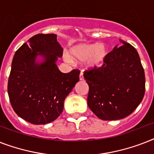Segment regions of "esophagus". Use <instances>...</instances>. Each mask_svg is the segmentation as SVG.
I'll list each match as a JSON object with an SVG mask.
<instances>
[{
	"label": "esophagus",
	"mask_w": 154,
	"mask_h": 154,
	"mask_svg": "<svg viewBox=\"0 0 154 154\" xmlns=\"http://www.w3.org/2000/svg\"><path fill=\"white\" fill-rule=\"evenodd\" d=\"M79 78H80V80H81V81H83V80H84V76H83V72H80Z\"/></svg>",
	"instance_id": "1"
}]
</instances>
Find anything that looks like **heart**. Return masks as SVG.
Masks as SVG:
<instances>
[{
    "mask_svg": "<svg viewBox=\"0 0 154 154\" xmlns=\"http://www.w3.org/2000/svg\"><path fill=\"white\" fill-rule=\"evenodd\" d=\"M109 54L107 46L104 44H80L71 48L69 57L77 61L85 60L88 68L100 67L105 62ZM65 60L69 61L70 58L65 56Z\"/></svg>",
    "mask_w": 154,
    "mask_h": 154,
    "instance_id": "heart-1",
    "label": "heart"
}]
</instances>
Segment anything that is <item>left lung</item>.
Wrapping results in <instances>:
<instances>
[{"instance_id":"1","label":"left lung","mask_w":154,"mask_h":154,"mask_svg":"<svg viewBox=\"0 0 154 154\" xmlns=\"http://www.w3.org/2000/svg\"><path fill=\"white\" fill-rule=\"evenodd\" d=\"M122 46L109 53L101 67L85 70L87 103L100 119H122L136 109L146 91L145 72L138 53L120 39Z\"/></svg>"}]
</instances>
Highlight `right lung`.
<instances>
[{
	"mask_svg": "<svg viewBox=\"0 0 154 154\" xmlns=\"http://www.w3.org/2000/svg\"><path fill=\"white\" fill-rule=\"evenodd\" d=\"M63 49L55 34H37L14 54L8 82V94L13 110L33 125H45L57 118L68 94L79 81L80 71L63 73L56 61ZM38 55L44 60L35 62Z\"/></svg>",
	"mask_w": 154,
	"mask_h": 154,
	"instance_id": "obj_1",
	"label": "right lung"
}]
</instances>
